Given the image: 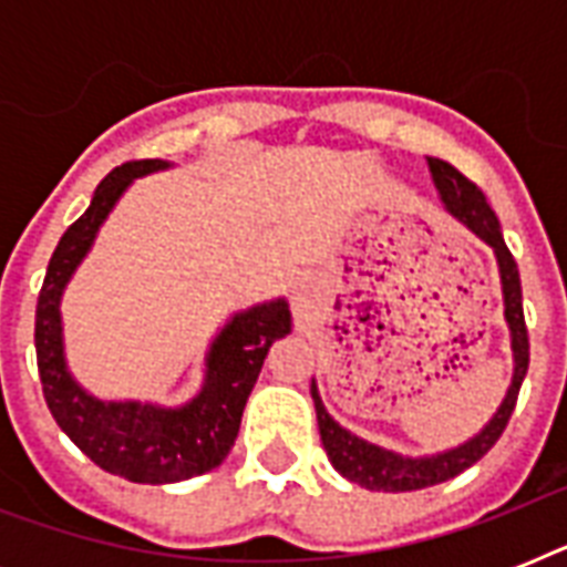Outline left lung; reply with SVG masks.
<instances>
[{"instance_id":"obj_1","label":"left lung","mask_w":567,"mask_h":567,"mask_svg":"<svg viewBox=\"0 0 567 567\" xmlns=\"http://www.w3.org/2000/svg\"><path fill=\"white\" fill-rule=\"evenodd\" d=\"M426 164H430L432 182H435L441 203H444L450 217H456L465 229L474 231L476 238L494 249L503 285V318H506V327H509L512 362H515V368H512V385L506 396H503L501 409L494 412L492 421L485 423L474 439H467L458 447L444 450V453H435V456L417 458L379 447V444H371V441L359 439L350 430H344L327 412V405H323L318 394V385L311 379V400H315L320 441H323L329 462L350 483H359L362 488H371V492H417V488H426V485L447 483V480L462 474L465 467L480 462L497 444L503 430H506V423H509L512 412H515V403H518L520 382H524L529 368V338L527 323H524V302H520L518 265H515L506 240H503L497 214L492 212V205H488L483 190L476 188L471 179H465L453 164L441 162V158H426Z\"/></svg>"}]
</instances>
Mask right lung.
<instances>
[{
    "label": "right lung",
    "instance_id": "obj_1",
    "mask_svg": "<svg viewBox=\"0 0 567 567\" xmlns=\"http://www.w3.org/2000/svg\"><path fill=\"white\" fill-rule=\"evenodd\" d=\"M167 167L171 164L162 158H144L114 167L100 182L87 212L64 231L49 258L34 315L38 371L55 423L93 465L128 483L146 485L190 480L229 456L238 439L240 414L261 373L267 350L276 338L291 332V311L282 297L231 315L208 347L199 394L176 409L141 400H100L87 394L66 371L61 327V297L66 282L91 252L96 231L132 179Z\"/></svg>",
    "mask_w": 567,
    "mask_h": 567
}]
</instances>
